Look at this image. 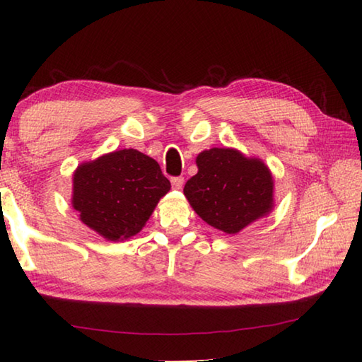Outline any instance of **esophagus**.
<instances>
[{
	"label": "esophagus",
	"mask_w": 362,
	"mask_h": 362,
	"mask_svg": "<svg viewBox=\"0 0 362 362\" xmlns=\"http://www.w3.org/2000/svg\"><path fill=\"white\" fill-rule=\"evenodd\" d=\"M183 177H173V179H170V183H173V188H175V189H182V187H183Z\"/></svg>",
	"instance_id": "esophagus-1"
}]
</instances>
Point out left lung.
Here are the masks:
<instances>
[{
	"label": "left lung",
	"mask_w": 362,
	"mask_h": 362,
	"mask_svg": "<svg viewBox=\"0 0 362 362\" xmlns=\"http://www.w3.org/2000/svg\"><path fill=\"white\" fill-rule=\"evenodd\" d=\"M198 173L185 183L193 211L214 228L236 235L273 209V177L259 158L235 148H211L196 156Z\"/></svg>",
	"instance_id": "8db88e82"
}]
</instances>
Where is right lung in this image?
<instances>
[{
    "label": "right lung",
    "mask_w": 362,
    "mask_h": 362,
    "mask_svg": "<svg viewBox=\"0 0 362 362\" xmlns=\"http://www.w3.org/2000/svg\"><path fill=\"white\" fill-rule=\"evenodd\" d=\"M170 189L155 159L134 148L79 164L71 206L89 228L108 241L136 236Z\"/></svg>",
    "instance_id": "obj_1"
}]
</instances>
